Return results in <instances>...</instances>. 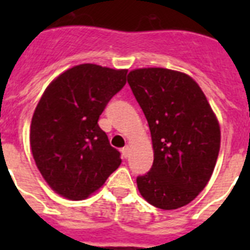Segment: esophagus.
Returning a JSON list of instances; mask_svg holds the SVG:
<instances>
[{
    "mask_svg": "<svg viewBox=\"0 0 250 250\" xmlns=\"http://www.w3.org/2000/svg\"><path fill=\"white\" fill-rule=\"evenodd\" d=\"M122 154H123V157H125V158H127V157L129 156V146H128V145H125V148H122Z\"/></svg>",
    "mask_w": 250,
    "mask_h": 250,
    "instance_id": "1",
    "label": "esophagus"
}]
</instances>
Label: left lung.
<instances>
[{
    "label": "left lung",
    "mask_w": 250,
    "mask_h": 250,
    "mask_svg": "<svg viewBox=\"0 0 250 250\" xmlns=\"http://www.w3.org/2000/svg\"><path fill=\"white\" fill-rule=\"evenodd\" d=\"M127 80L148 121L154 152L150 171L137 176V188L160 209L186 206L205 188L217 164L221 148L217 117L187 74L137 68Z\"/></svg>",
    "instance_id": "obj_1"
}]
</instances>
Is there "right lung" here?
<instances>
[{
    "mask_svg": "<svg viewBox=\"0 0 250 250\" xmlns=\"http://www.w3.org/2000/svg\"><path fill=\"white\" fill-rule=\"evenodd\" d=\"M125 75L127 70L79 64L53 80L37 104L29 132L33 160L50 188L68 200L90 196L121 165L98 118Z\"/></svg>",
    "mask_w": 250,
    "mask_h": 250,
    "instance_id": "obj_1",
    "label": "right lung"
}]
</instances>
